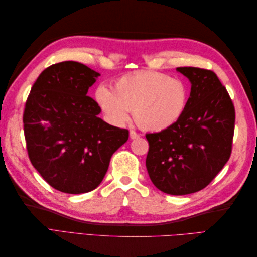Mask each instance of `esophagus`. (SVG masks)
<instances>
[{"mask_svg":"<svg viewBox=\"0 0 257 257\" xmlns=\"http://www.w3.org/2000/svg\"><path fill=\"white\" fill-rule=\"evenodd\" d=\"M130 137H131L132 139H136V138H138V137H139V134H138V133H136L135 131L131 130V131H130Z\"/></svg>","mask_w":257,"mask_h":257,"instance_id":"esophagus-1","label":"esophagus"}]
</instances>
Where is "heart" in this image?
Wrapping results in <instances>:
<instances>
[{"label": "heart", "instance_id": "obj_1", "mask_svg": "<svg viewBox=\"0 0 257 257\" xmlns=\"http://www.w3.org/2000/svg\"><path fill=\"white\" fill-rule=\"evenodd\" d=\"M95 98L100 109L112 123L121 124L133 111L139 126L148 131H163L181 118L188 105L189 91L179 79L152 71L123 76L112 91L99 85Z\"/></svg>", "mask_w": 257, "mask_h": 257}]
</instances>
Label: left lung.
<instances>
[{
  "label": "left lung",
  "mask_w": 257,
  "mask_h": 257,
  "mask_svg": "<svg viewBox=\"0 0 257 257\" xmlns=\"http://www.w3.org/2000/svg\"><path fill=\"white\" fill-rule=\"evenodd\" d=\"M191 81L181 118L159 133L146 134V167L152 183L170 195L205 189L230 158L235 107L214 72L177 67Z\"/></svg>",
  "instance_id": "obj_1"
}]
</instances>
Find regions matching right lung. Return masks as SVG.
Wrapping results in <instances>:
<instances>
[{
  "label": "right lung",
  "mask_w": 257,
  "mask_h": 257,
  "mask_svg": "<svg viewBox=\"0 0 257 257\" xmlns=\"http://www.w3.org/2000/svg\"><path fill=\"white\" fill-rule=\"evenodd\" d=\"M98 76L78 62H60L44 69L28 96L23 131L29 159L60 192L96 189L112 154L128 139L126 128L98 118L100 107L87 95Z\"/></svg>",
  "instance_id": "obj_1"
}]
</instances>
